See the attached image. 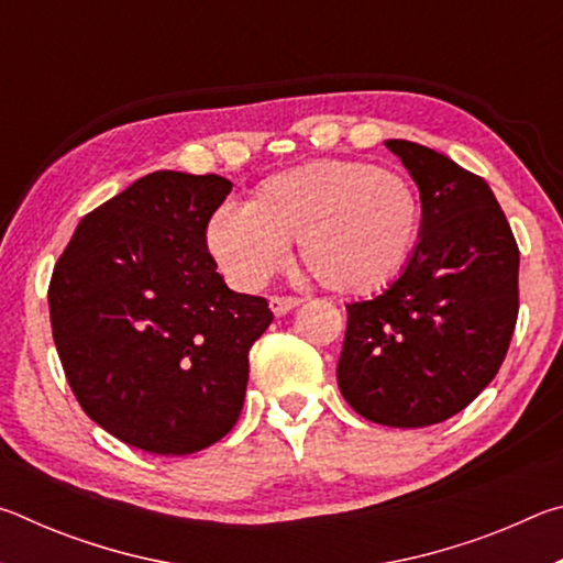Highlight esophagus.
Returning <instances> with one entry per match:
<instances>
[{
  "label": "esophagus",
  "mask_w": 563,
  "mask_h": 563,
  "mask_svg": "<svg viewBox=\"0 0 563 563\" xmlns=\"http://www.w3.org/2000/svg\"><path fill=\"white\" fill-rule=\"evenodd\" d=\"M298 305H300V298H295V295H271V310L275 316H285V312L298 308Z\"/></svg>",
  "instance_id": "1"
}]
</instances>
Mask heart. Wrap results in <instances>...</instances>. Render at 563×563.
<instances>
[{"instance_id":"obj_1","label":"heart","mask_w":563,"mask_h":563,"mask_svg":"<svg viewBox=\"0 0 563 563\" xmlns=\"http://www.w3.org/2000/svg\"><path fill=\"white\" fill-rule=\"evenodd\" d=\"M422 235V198L407 176L367 161L320 158L263 178L245 206L208 218L206 247L228 278L258 288L288 243L322 288L369 295L407 271Z\"/></svg>"}]
</instances>
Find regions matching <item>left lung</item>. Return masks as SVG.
<instances>
[{
    "instance_id": "1",
    "label": "left lung",
    "mask_w": 563,
    "mask_h": 563,
    "mask_svg": "<svg viewBox=\"0 0 563 563\" xmlns=\"http://www.w3.org/2000/svg\"><path fill=\"white\" fill-rule=\"evenodd\" d=\"M422 198L407 271L373 300L350 302L338 385L369 422L430 427L499 373L519 316V245L482 176L393 139Z\"/></svg>"
}]
</instances>
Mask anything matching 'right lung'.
Returning a JSON list of instances; mask_svg holds the SVG:
<instances>
[{
	"instance_id": "add662e5",
	"label": "right lung",
	"mask_w": 563,
	"mask_h": 563,
	"mask_svg": "<svg viewBox=\"0 0 563 563\" xmlns=\"http://www.w3.org/2000/svg\"><path fill=\"white\" fill-rule=\"evenodd\" d=\"M233 184L156 170L84 216L54 265L49 316L69 387L136 450L184 456L233 430L268 300L216 273L206 223Z\"/></svg>"
}]
</instances>
